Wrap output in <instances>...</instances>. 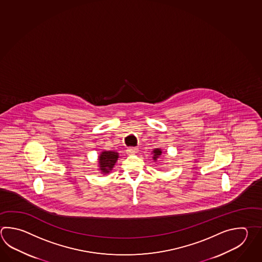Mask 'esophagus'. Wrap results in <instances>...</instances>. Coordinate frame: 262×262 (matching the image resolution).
Here are the masks:
<instances>
[{
	"mask_svg": "<svg viewBox=\"0 0 262 262\" xmlns=\"http://www.w3.org/2000/svg\"><path fill=\"white\" fill-rule=\"evenodd\" d=\"M137 151H138V149L135 148V147H128L127 149V154L128 155H134V154L137 153Z\"/></svg>",
	"mask_w": 262,
	"mask_h": 262,
	"instance_id": "1",
	"label": "esophagus"
}]
</instances>
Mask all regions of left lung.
<instances>
[{
  "mask_svg": "<svg viewBox=\"0 0 262 262\" xmlns=\"http://www.w3.org/2000/svg\"><path fill=\"white\" fill-rule=\"evenodd\" d=\"M152 154H153V157H152L153 160L156 161V160L160 158V156L162 155V150L160 149V148H155V149L152 151Z\"/></svg>",
  "mask_w": 262,
  "mask_h": 262,
  "instance_id": "left-lung-1",
  "label": "left lung"
}]
</instances>
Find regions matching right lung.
<instances>
[{"mask_svg": "<svg viewBox=\"0 0 262 262\" xmlns=\"http://www.w3.org/2000/svg\"><path fill=\"white\" fill-rule=\"evenodd\" d=\"M119 154L117 151L112 150H103L98 156V167L99 171L102 174H107L112 171L116 162L118 161Z\"/></svg>", "mask_w": 262, "mask_h": 262, "instance_id": "1", "label": "right lung"}]
</instances>
